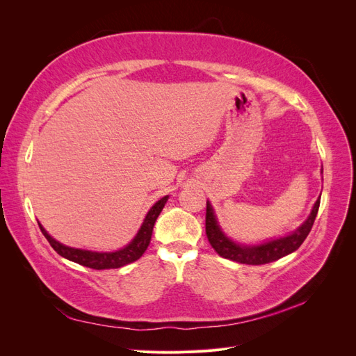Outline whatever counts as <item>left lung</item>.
I'll list each match as a JSON object with an SVG mask.
<instances>
[{
	"instance_id": "obj_1",
	"label": "left lung",
	"mask_w": 356,
	"mask_h": 356,
	"mask_svg": "<svg viewBox=\"0 0 356 356\" xmlns=\"http://www.w3.org/2000/svg\"><path fill=\"white\" fill-rule=\"evenodd\" d=\"M321 196L315 202L312 212L307 217V220L300 225V227L284 238L268 241L260 245H239L233 242L230 238L224 234V232L220 229L217 217H215L212 204L207 202V236L211 246L215 250L220 257L227 258V260L242 263V264H267L279 260L291 252L297 251L307 238V234L312 230V225L315 222L316 213L319 209Z\"/></svg>"
}]
</instances>
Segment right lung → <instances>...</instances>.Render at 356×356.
<instances>
[{
  "instance_id": "add662e5",
  "label": "right lung",
  "mask_w": 356,
  "mask_h": 356,
  "mask_svg": "<svg viewBox=\"0 0 356 356\" xmlns=\"http://www.w3.org/2000/svg\"><path fill=\"white\" fill-rule=\"evenodd\" d=\"M168 197L169 196L161 197L160 200H157L153 204L152 209H149L148 213L145 215L141 229L138 230L132 242L127 243L124 248H122V250L114 251V252H95V251L79 250V248L65 246L53 239L51 236L44 229H42V225L40 222H38V225H40L41 233L44 234V238L49 241L53 250H55L63 258H67V260L86 266V267L95 268V270H104V268H118V267H123L126 264H131V263L136 261L138 258H141V255L145 252V250L149 245V241H152L154 222L160 215L161 209L165 208V203L168 202Z\"/></svg>"
}]
</instances>
